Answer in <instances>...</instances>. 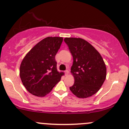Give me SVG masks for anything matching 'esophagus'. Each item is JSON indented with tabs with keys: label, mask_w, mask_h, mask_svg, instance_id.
Listing matches in <instances>:
<instances>
[{
	"label": "esophagus",
	"mask_w": 129,
	"mask_h": 129,
	"mask_svg": "<svg viewBox=\"0 0 129 129\" xmlns=\"http://www.w3.org/2000/svg\"><path fill=\"white\" fill-rule=\"evenodd\" d=\"M69 71L68 70H66L65 71V74H66V76H67V75H69Z\"/></svg>",
	"instance_id": "1"
}]
</instances>
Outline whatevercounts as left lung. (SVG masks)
I'll list each match as a JSON object with an SVG mask.
<instances>
[{"label": "left lung", "mask_w": 129, "mask_h": 129, "mask_svg": "<svg viewBox=\"0 0 129 129\" xmlns=\"http://www.w3.org/2000/svg\"><path fill=\"white\" fill-rule=\"evenodd\" d=\"M73 57L71 73L75 83L70 90L79 98H87L98 91L106 78L107 69L100 53L81 38H66Z\"/></svg>", "instance_id": "obj_1"}]
</instances>
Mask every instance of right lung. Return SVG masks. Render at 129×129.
I'll return each instance as SVG.
<instances>
[{"label":"right lung","mask_w":129,"mask_h":129,"mask_svg":"<svg viewBox=\"0 0 129 129\" xmlns=\"http://www.w3.org/2000/svg\"><path fill=\"white\" fill-rule=\"evenodd\" d=\"M63 38L47 37L29 50L20 66V77L27 91L44 97L59 82L62 72L57 70L55 56Z\"/></svg>","instance_id":"add662e5"}]
</instances>
